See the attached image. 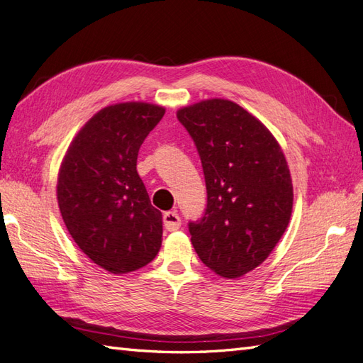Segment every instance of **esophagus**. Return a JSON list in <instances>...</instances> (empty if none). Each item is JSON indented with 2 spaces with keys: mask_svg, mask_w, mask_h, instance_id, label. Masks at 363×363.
Segmentation results:
<instances>
[{
  "mask_svg": "<svg viewBox=\"0 0 363 363\" xmlns=\"http://www.w3.org/2000/svg\"><path fill=\"white\" fill-rule=\"evenodd\" d=\"M164 227L169 231H176L181 227V218L176 211L164 213Z\"/></svg>",
  "mask_w": 363,
  "mask_h": 363,
  "instance_id": "obj_1",
  "label": "esophagus"
}]
</instances>
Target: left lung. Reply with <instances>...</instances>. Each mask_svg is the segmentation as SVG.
Masks as SVG:
<instances>
[{
	"mask_svg": "<svg viewBox=\"0 0 363 363\" xmlns=\"http://www.w3.org/2000/svg\"><path fill=\"white\" fill-rule=\"evenodd\" d=\"M202 162L203 216L189 222L201 261L235 279L261 265L291 218L293 184L285 156L261 121L228 99L178 110Z\"/></svg>",
	"mask_w": 363,
	"mask_h": 363,
	"instance_id": "obj_1",
	"label": "left lung"
}]
</instances>
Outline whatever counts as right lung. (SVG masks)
I'll return each instance as SVG.
<instances>
[{"mask_svg":"<svg viewBox=\"0 0 363 363\" xmlns=\"http://www.w3.org/2000/svg\"><path fill=\"white\" fill-rule=\"evenodd\" d=\"M165 108L123 102L99 110L73 139L58 174V206L81 252L113 274L152 262L162 213L136 172L139 147Z\"/></svg>","mask_w":363,"mask_h":363,"instance_id":"1","label":"right lung"}]
</instances>
